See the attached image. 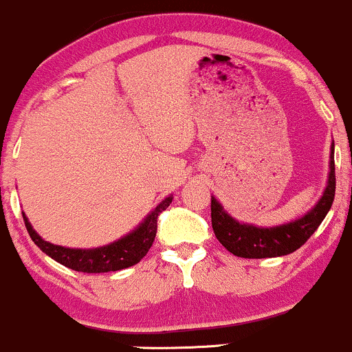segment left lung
<instances>
[{
  "mask_svg": "<svg viewBox=\"0 0 352 352\" xmlns=\"http://www.w3.org/2000/svg\"><path fill=\"white\" fill-rule=\"evenodd\" d=\"M328 187L311 212L292 223L273 228H258L253 225L238 223L212 199V227L221 245L230 253L241 258H274L289 254L301 248L308 238L316 232L321 221L333 207L336 192V173H334V144L331 148Z\"/></svg>",
  "mask_w": 352,
  "mask_h": 352,
  "instance_id": "1",
  "label": "left lung"
}]
</instances>
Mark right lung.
<instances>
[{
    "label": "right lung",
    "instance_id": "add662e5",
    "mask_svg": "<svg viewBox=\"0 0 352 352\" xmlns=\"http://www.w3.org/2000/svg\"><path fill=\"white\" fill-rule=\"evenodd\" d=\"M170 204L172 197H167V199L157 205L155 210H153L151 215H147V218H145L134 232L129 233L127 236L120 238V240L114 241V243L92 250L64 248V246L47 243V241H44L43 238L34 232L31 223L28 221V218L24 217V213L23 218L31 240H33L47 256H51L52 260L67 266V268L74 270V272L107 273L129 268V266L139 263V261L142 260L148 250H151L153 240H155L157 218H159L160 213H162Z\"/></svg>",
    "mask_w": 352,
    "mask_h": 352
}]
</instances>
